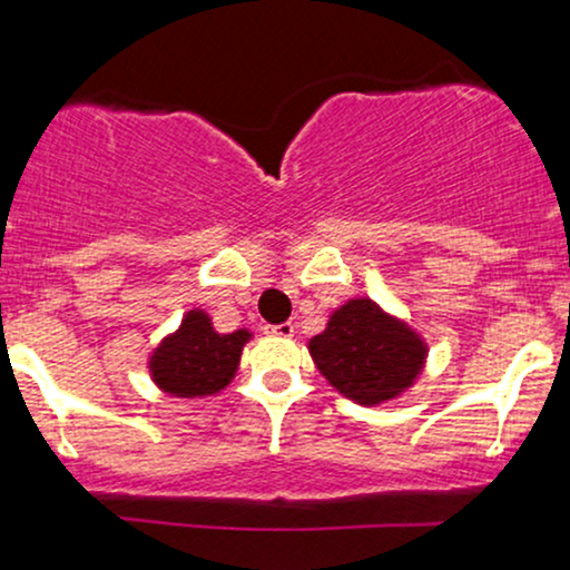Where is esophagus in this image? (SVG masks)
<instances>
[{"label":"esophagus","mask_w":570,"mask_h":570,"mask_svg":"<svg viewBox=\"0 0 570 570\" xmlns=\"http://www.w3.org/2000/svg\"><path fill=\"white\" fill-rule=\"evenodd\" d=\"M267 335H273V337H292L294 335V324H289V322H284V324H273V326H267Z\"/></svg>","instance_id":"esophagus-1"}]
</instances>
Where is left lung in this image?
Here are the masks:
<instances>
[{"instance_id":"obj_1","label":"left lung","mask_w":570,"mask_h":570,"mask_svg":"<svg viewBox=\"0 0 570 570\" xmlns=\"http://www.w3.org/2000/svg\"><path fill=\"white\" fill-rule=\"evenodd\" d=\"M307 351L332 389L364 407L412 389L429 356L426 340L370 297L340 305Z\"/></svg>"}]
</instances>
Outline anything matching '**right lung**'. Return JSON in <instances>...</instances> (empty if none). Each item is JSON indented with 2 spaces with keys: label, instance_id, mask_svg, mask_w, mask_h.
Here are the masks:
<instances>
[{
  "label": "right lung",
  "instance_id": "add662e5",
  "mask_svg": "<svg viewBox=\"0 0 570 570\" xmlns=\"http://www.w3.org/2000/svg\"><path fill=\"white\" fill-rule=\"evenodd\" d=\"M248 340V330L222 335L206 311L193 307L185 313L179 330L163 337L158 348L149 353V377L168 396H214L230 385Z\"/></svg>",
  "mask_w": 570,
  "mask_h": 570
}]
</instances>
